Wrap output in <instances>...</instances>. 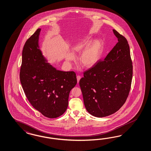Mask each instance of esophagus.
<instances>
[{"instance_id": "esophagus-1", "label": "esophagus", "mask_w": 151, "mask_h": 151, "mask_svg": "<svg viewBox=\"0 0 151 151\" xmlns=\"http://www.w3.org/2000/svg\"><path fill=\"white\" fill-rule=\"evenodd\" d=\"M76 78H77V81H78V83L79 81H80V79H81V76H79V75H78Z\"/></svg>"}]
</instances>
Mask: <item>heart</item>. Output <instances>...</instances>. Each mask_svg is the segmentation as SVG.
I'll use <instances>...</instances> for the list:
<instances>
[{
	"instance_id": "b5f03b06",
	"label": "heart",
	"mask_w": 151,
	"mask_h": 151,
	"mask_svg": "<svg viewBox=\"0 0 151 151\" xmlns=\"http://www.w3.org/2000/svg\"><path fill=\"white\" fill-rule=\"evenodd\" d=\"M93 40L92 37L87 36L75 41L71 46V51L73 54L81 53L78 61L85 69H91L97 65L104 51V43L102 41L96 40L92 42ZM75 59L72 53H68L65 55V60L68 63L73 61Z\"/></svg>"
}]
</instances>
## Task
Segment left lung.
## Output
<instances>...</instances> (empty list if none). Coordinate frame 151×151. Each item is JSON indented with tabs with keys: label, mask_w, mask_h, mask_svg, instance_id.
Wrapping results in <instances>:
<instances>
[{
	"label": "left lung",
	"mask_w": 151,
	"mask_h": 151,
	"mask_svg": "<svg viewBox=\"0 0 151 151\" xmlns=\"http://www.w3.org/2000/svg\"><path fill=\"white\" fill-rule=\"evenodd\" d=\"M118 43L105 59L83 73L79 85L87 111L102 118L114 114L127 100L132 78L130 47L116 30Z\"/></svg>",
	"instance_id": "left-lung-1"
}]
</instances>
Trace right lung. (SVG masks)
<instances>
[{
  "label": "right lung",
  "instance_id": "right-lung-1",
  "mask_svg": "<svg viewBox=\"0 0 151 151\" xmlns=\"http://www.w3.org/2000/svg\"><path fill=\"white\" fill-rule=\"evenodd\" d=\"M41 29L24 44L20 78L24 93L36 110L48 118L64 114L70 91L77 83L73 71L58 70L43 55L39 45Z\"/></svg>",
  "mask_w": 151,
  "mask_h": 151
}]
</instances>
